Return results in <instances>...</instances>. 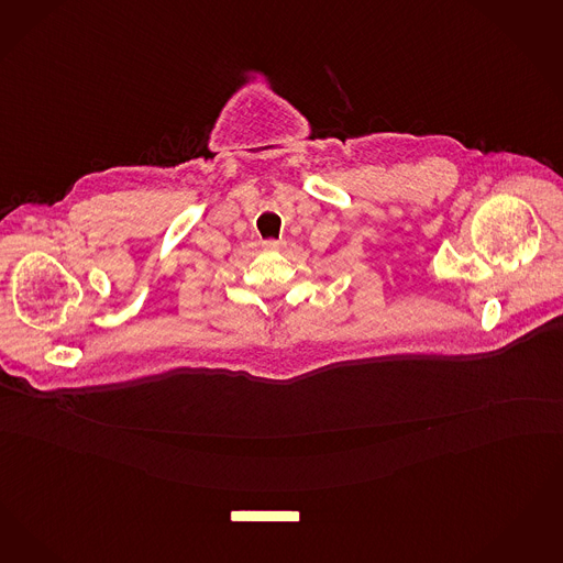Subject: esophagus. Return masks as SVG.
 <instances>
[{
	"label": "esophagus",
	"instance_id": "obj_1",
	"mask_svg": "<svg viewBox=\"0 0 563 563\" xmlns=\"http://www.w3.org/2000/svg\"><path fill=\"white\" fill-rule=\"evenodd\" d=\"M267 249H282L284 246V240H265L263 242Z\"/></svg>",
	"mask_w": 563,
	"mask_h": 563
}]
</instances>
